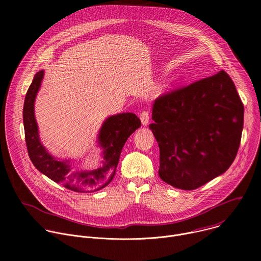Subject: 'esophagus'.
<instances>
[{"mask_svg": "<svg viewBox=\"0 0 261 261\" xmlns=\"http://www.w3.org/2000/svg\"><path fill=\"white\" fill-rule=\"evenodd\" d=\"M139 117H140V121H141L142 125L146 126L148 121H150V113H148V110H146V109L142 110L141 113H140Z\"/></svg>", "mask_w": 261, "mask_h": 261, "instance_id": "obj_1", "label": "esophagus"}]
</instances>
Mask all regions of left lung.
Instances as JSON below:
<instances>
[{
    "mask_svg": "<svg viewBox=\"0 0 261 261\" xmlns=\"http://www.w3.org/2000/svg\"><path fill=\"white\" fill-rule=\"evenodd\" d=\"M152 119L148 127L160 148L159 176L174 188L197 189L236 159L244 105L225 71L161 95Z\"/></svg>",
    "mask_w": 261,
    "mask_h": 261,
    "instance_id": "left-lung-1",
    "label": "left lung"
}]
</instances>
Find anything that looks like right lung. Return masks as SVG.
Returning <instances> with one entry per match:
<instances>
[{
	"mask_svg": "<svg viewBox=\"0 0 261 261\" xmlns=\"http://www.w3.org/2000/svg\"><path fill=\"white\" fill-rule=\"evenodd\" d=\"M44 71L37 72L27 92L23 104V126L28 153L34 166L54 181L74 192H95L113 180L122 148L128 137L141 126L132 113L108 117L98 133V144L102 148L101 166L94 169L74 167L70 160H58L43 146L35 119V99L40 89Z\"/></svg>",
	"mask_w": 261,
	"mask_h": 261,
	"instance_id": "right-lung-1",
	"label": "right lung"
}]
</instances>
